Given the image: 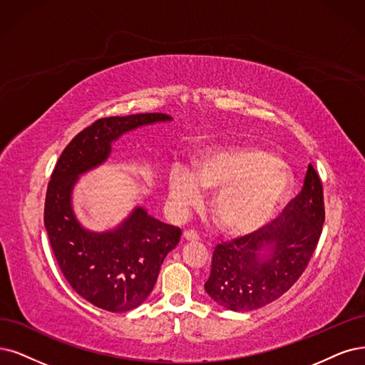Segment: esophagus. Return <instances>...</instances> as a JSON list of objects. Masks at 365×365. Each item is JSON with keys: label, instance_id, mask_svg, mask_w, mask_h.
<instances>
[{"label": "esophagus", "instance_id": "34e87169", "mask_svg": "<svg viewBox=\"0 0 365 365\" xmlns=\"http://www.w3.org/2000/svg\"><path fill=\"white\" fill-rule=\"evenodd\" d=\"M183 239H185V240H192V242H194V240H198L200 237H198V235H197L194 230H185V232H183Z\"/></svg>", "mask_w": 365, "mask_h": 365}]
</instances>
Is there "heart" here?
I'll use <instances>...</instances> for the list:
<instances>
[{
  "label": "heart",
  "mask_w": 365,
  "mask_h": 365,
  "mask_svg": "<svg viewBox=\"0 0 365 365\" xmlns=\"http://www.w3.org/2000/svg\"><path fill=\"white\" fill-rule=\"evenodd\" d=\"M290 173L271 153L248 147L213 148L195 160L194 173L174 165L168 173V198L183 217L197 206L201 190L217 191L215 218L232 233L263 225L289 192Z\"/></svg>",
  "instance_id": "1"
}]
</instances>
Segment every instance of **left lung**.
<instances>
[{"label": "left lung", "mask_w": 365, "mask_h": 365, "mask_svg": "<svg viewBox=\"0 0 365 365\" xmlns=\"http://www.w3.org/2000/svg\"><path fill=\"white\" fill-rule=\"evenodd\" d=\"M325 222L323 187L309 164L301 192L271 224L221 242L213 251L205 289L232 312H252L284 294L313 257Z\"/></svg>", "instance_id": "1"}]
</instances>
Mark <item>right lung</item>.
<instances>
[{
  "label": "right lung",
  "instance_id": "right-lung-1",
  "mask_svg": "<svg viewBox=\"0 0 365 365\" xmlns=\"http://www.w3.org/2000/svg\"><path fill=\"white\" fill-rule=\"evenodd\" d=\"M168 120L162 113L96 120L66 145L48 183L43 221L53 255L72 289L106 312H129L147 299L182 230L143 207H135L113 232L86 230L72 209L73 186L79 174L108 159L111 143L125 132Z\"/></svg>",
  "mask_w": 365,
  "mask_h": 365
}]
</instances>
